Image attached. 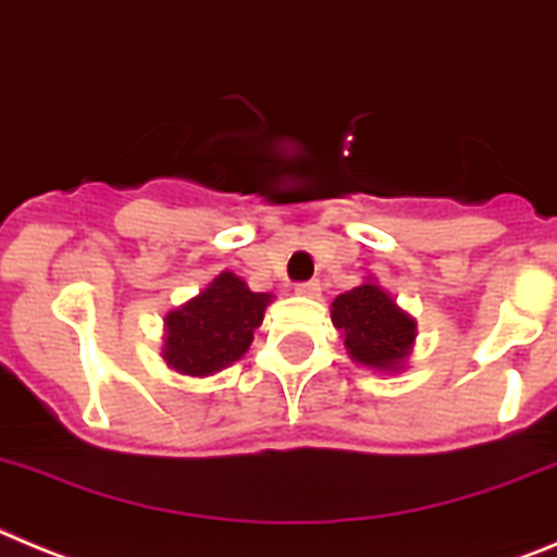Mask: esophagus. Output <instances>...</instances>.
I'll list each match as a JSON object with an SVG mask.
<instances>
[{
    "label": "esophagus",
    "instance_id": "obj_1",
    "mask_svg": "<svg viewBox=\"0 0 557 557\" xmlns=\"http://www.w3.org/2000/svg\"><path fill=\"white\" fill-rule=\"evenodd\" d=\"M297 294H299V297L315 299V297H319V294H322V285L315 283V280H308V283H299L297 285Z\"/></svg>",
    "mask_w": 557,
    "mask_h": 557
}]
</instances>
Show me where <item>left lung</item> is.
<instances>
[{"label": "left lung", "mask_w": 557, "mask_h": 557, "mask_svg": "<svg viewBox=\"0 0 557 557\" xmlns=\"http://www.w3.org/2000/svg\"><path fill=\"white\" fill-rule=\"evenodd\" d=\"M330 319L349 358L383 374L403 372L416 344V319L397 305L377 280H363L330 305Z\"/></svg>", "instance_id": "1"}]
</instances>
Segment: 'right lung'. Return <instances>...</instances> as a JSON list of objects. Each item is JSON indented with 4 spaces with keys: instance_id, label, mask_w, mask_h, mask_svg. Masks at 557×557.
Masks as SVG:
<instances>
[{
    "instance_id": "1",
    "label": "right lung",
    "mask_w": 557,
    "mask_h": 557,
    "mask_svg": "<svg viewBox=\"0 0 557 557\" xmlns=\"http://www.w3.org/2000/svg\"><path fill=\"white\" fill-rule=\"evenodd\" d=\"M272 299V294L249 288L238 274H216L197 297L169 310L160 358L185 377L222 372L244 358Z\"/></svg>"
}]
</instances>
